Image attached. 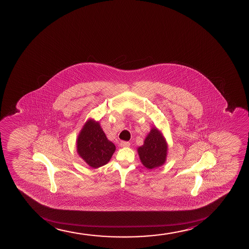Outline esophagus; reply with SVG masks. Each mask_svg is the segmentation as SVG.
Listing matches in <instances>:
<instances>
[{"label": "esophagus", "mask_w": 249, "mask_h": 249, "mask_svg": "<svg viewBox=\"0 0 249 249\" xmlns=\"http://www.w3.org/2000/svg\"><path fill=\"white\" fill-rule=\"evenodd\" d=\"M120 145L122 147H128L130 146V143L128 142H121Z\"/></svg>", "instance_id": "1"}]
</instances>
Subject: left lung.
I'll use <instances>...</instances> for the list:
<instances>
[{
    "label": "left lung",
    "instance_id": "left-lung-1",
    "mask_svg": "<svg viewBox=\"0 0 249 249\" xmlns=\"http://www.w3.org/2000/svg\"><path fill=\"white\" fill-rule=\"evenodd\" d=\"M137 151L143 165L148 169H153L165 163L167 145L160 132L157 128H152L145 138L144 145Z\"/></svg>",
    "mask_w": 249,
    "mask_h": 249
}]
</instances>
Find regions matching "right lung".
<instances>
[{"mask_svg": "<svg viewBox=\"0 0 249 249\" xmlns=\"http://www.w3.org/2000/svg\"><path fill=\"white\" fill-rule=\"evenodd\" d=\"M77 148L79 156L88 165L98 168L108 162L116 147L107 140L99 123L89 120L78 136Z\"/></svg>", "mask_w": 249, "mask_h": 249, "instance_id": "1", "label": "right lung"}]
</instances>
